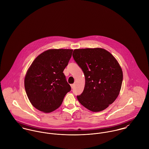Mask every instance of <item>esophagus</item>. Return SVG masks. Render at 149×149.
Returning <instances> with one entry per match:
<instances>
[{
	"instance_id": "obj_1",
	"label": "esophagus",
	"mask_w": 149,
	"mask_h": 149,
	"mask_svg": "<svg viewBox=\"0 0 149 149\" xmlns=\"http://www.w3.org/2000/svg\"><path fill=\"white\" fill-rule=\"evenodd\" d=\"M70 86H71V88L73 89V88H74V84H71Z\"/></svg>"
}]
</instances>
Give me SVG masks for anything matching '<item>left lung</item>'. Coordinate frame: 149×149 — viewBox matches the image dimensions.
I'll return each mask as SVG.
<instances>
[{"label": "left lung", "instance_id": "1", "mask_svg": "<svg viewBox=\"0 0 149 149\" xmlns=\"http://www.w3.org/2000/svg\"><path fill=\"white\" fill-rule=\"evenodd\" d=\"M75 62L82 69L85 84L77 98L93 112L105 109L118 96L123 81V72L115 57L102 48L75 49Z\"/></svg>", "mask_w": 149, "mask_h": 149}]
</instances>
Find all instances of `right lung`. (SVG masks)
<instances>
[{"instance_id": "obj_1", "label": "right lung", "mask_w": 149, "mask_h": 149, "mask_svg": "<svg viewBox=\"0 0 149 149\" xmlns=\"http://www.w3.org/2000/svg\"><path fill=\"white\" fill-rule=\"evenodd\" d=\"M73 50L50 49L40 54L29 68L24 88L31 104L43 112H51L60 106L70 91L63 73Z\"/></svg>"}]
</instances>
